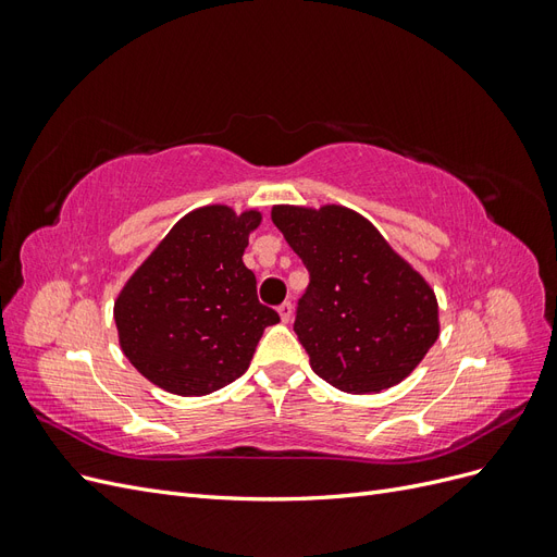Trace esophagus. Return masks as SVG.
Instances as JSON below:
<instances>
[{
  "label": "esophagus",
  "mask_w": 557,
  "mask_h": 557,
  "mask_svg": "<svg viewBox=\"0 0 557 557\" xmlns=\"http://www.w3.org/2000/svg\"><path fill=\"white\" fill-rule=\"evenodd\" d=\"M278 315H281L283 323H290V318H293V305H290V301H283V305L278 307Z\"/></svg>",
  "instance_id": "1"
}]
</instances>
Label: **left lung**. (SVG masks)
<instances>
[{"label": "left lung", "instance_id": "left-lung-1", "mask_svg": "<svg viewBox=\"0 0 557 557\" xmlns=\"http://www.w3.org/2000/svg\"><path fill=\"white\" fill-rule=\"evenodd\" d=\"M272 221L309 269L295 332L313 372L352 395L407 379L440 336L432 285L358 211L278 205Z\"/></svg>", "mask_w": 557, "mask_h": 557}]
</instances>
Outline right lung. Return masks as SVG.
I'll use <instances>...</instances> for the list:
<instances>
[{
  "label": "right lung",
  "instance_id": "1",
  "mask_svg": "<svg viewBox=\"0 0 557 557\" xmlns=\"http://www.w3.org/2000/svg\"><path fill=\"white\" fill-rule=\"evenodd\" d=\"M258 209L209 205L185 213L117 293V342L162 391L201 397L239 379L278 313L258 301L244 264Z\"/></svg>",
  "mask_w": 557,
  "mask_h": 557
}]
</instances>
